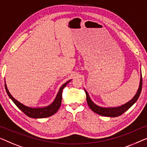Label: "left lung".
<instances>
[{
	"mask_svg": "<svg viewBox=\"0 0 147 147\" xmlns=\"http://www.w3.org/2000/svg\"><path fill=\"white\" fill-rule=\"evenodd\" d=\"M142 85H143V79H142V74H141V79H140V83H139V86L138 88V90L136 94L135 95L132 99L130 101L127 102L126 104H125L122 106H120L119 107H114V108H104V107H101L98 106L96 104H94L92 100L90 98L88 93V92L84 90L85 92H86V100L88 106L90 107L92 110L94 112L97 113L98 115H100L102 116H106V117H117V116L121 115L124 112L129 109L135 102H137V100L139 98L140 94L142 90Z\"/></svg>",
	"mask_w": 147,
	"mask_h": 147,
	"instance_id": "1",
	"label": "left lung"
}]
</instances>
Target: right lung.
<instances>
[{"label": "right lung", "instance_id": "1", "mask_svg": "<svg viewBox=\"0 0 147 147\" xmlns=\"http://www.w3.org/2000/svg\"><path fill=\"white\" fill-rule=\"evenodd\" d=\"M71 80H68L65 84H63L61 87L60 88L57 94L55 99L54 100V101L49 106L43 107V108H31V107L26 106L23 104H22L20 102L16 100L13 96L10 94V93L8 91L7 88V86L5 82V89L6 91V93L8 94V96L11 100H12V102L16 104V106L18 108L22 111H23L25 114L28 116V117H32V118H44L47 117L49 116H51L53 114H55L57 111H58V109H59L61 104V100H62V92L63 89L67 86V84L69 82H71Z\"/></svg>", "mask_w": 147, "mask_h": 147}]
</instances>
